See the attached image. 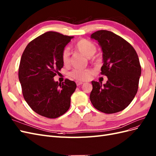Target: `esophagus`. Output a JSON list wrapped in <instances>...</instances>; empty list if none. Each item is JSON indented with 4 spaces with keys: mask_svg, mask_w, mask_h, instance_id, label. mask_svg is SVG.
Returning a JSON list of instances; mask_svg holds the SVG:
<instances>
[{
    "mask_svg": "<svg viewBox=\"0 0 156 156\" xmlns=\"http://www.w3.org/2000/svg\"><path fill=\"white\" fill-rule=\"evenodd\" d=\"M76 85H77V86H80V85H82V84L83 83V82H79V81H76Z\"/></svg>",
    "mask_w": 156,
    "mask_h": 156,
    "instance_id": "obj_1",
    "label": "esophagus"
}]
</instances>
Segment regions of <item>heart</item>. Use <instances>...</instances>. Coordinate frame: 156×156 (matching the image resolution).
<instances>
[{
	"instance_id": "heart-1",
	"label": "heart",
	"mask_w": 156,
	"mask_h": 156,
	"mask_svg": "<svg viewBox=\"0 0 156 156\" xmlns=\"http://www.w3.org/2000/svg\"><path fill=\"white\" fill-rule=\"evenodd\" d=\"M74 48L83 55L90 58L95 54L97 48L93 42L87 39H81L76 43ZM61 61L64 65H68L70 63V52L65 49L61 53ZM91 71L87 69H74L69 73L70 77L78 81H84L88 80L91 76Z\"/></svg>"
}]
</instances>
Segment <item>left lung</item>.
<instances>
[{
  "label": "left lung",
  "instance_id": "obj_1",
  "mask_svg": "<svg viewBox=\"0 0 156 156\" xmlns=\"http://www.w3.org/2000/svg\"><path fill=\"white\" fill-rule=\"evenodd\" d=\"M91 38L99 42L103 51L101 74L108 78L105 84L92 81L90 101L94 107L106 114L127 108L139 88L141 66L135 50L121 37L111 31L97 30Z\"/></svg>",
  "mask_w": 156,
  "mask_h": 156
}]
</instances>
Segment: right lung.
I'll list each match as a JSON object with an SVG mask.
<instances>
[{
    "label": "right lung",
    "instance_id": "right-lung-1",
    "mask_svg": "<svg viewBox=\"0 0 156 156\" xmlns=\"http://www.w3.org/2000/svg\"><path fill=\"white\" fill-rule=\"evenodd\" d=\"M73 37L49 31L30 42L22 54L18 73L22 93L42 116L58 118L70 108L76 84L69 79L59 83L53 77L63 68L61 53Z\"/></svg>",
    "mask_w": 156,
    "mask_h": 156
}]
</instances>
